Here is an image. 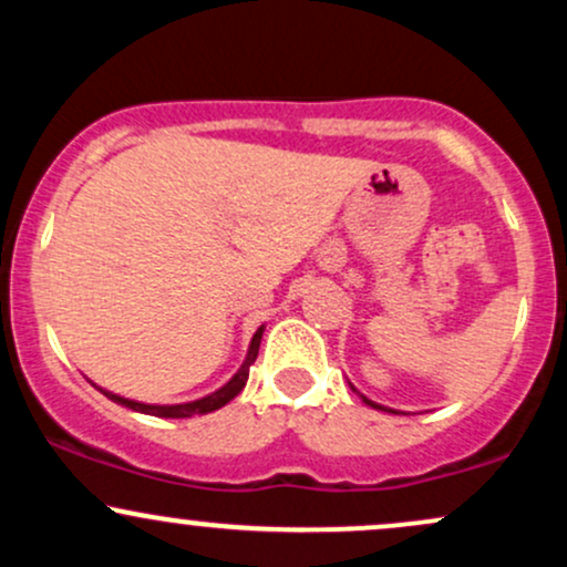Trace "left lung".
<instances>
[{"label":"left lung","mask_w":567,"mask_h":567,"mask_svg":"<svg viewBox=\"0 0 567 567\" xmlns=\"http://www.w3.org/2000/svg\"><path fill=\"white\" fill-rule=\"evenodd\" d=\"M351 389H354V386H351ZM354 392H357V389H354ZM362 402H365V405H370V408H375V410H389V408H383V405H375V402L368 400V396H362ZM389 413H396V410H389Z\"/></svg>","instance_id":"obj_1"}]
</instances>
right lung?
<instances>
[{
	"label": "right lung",
	"instance_id": "add662e5",
	"mask_svg": "<svg viewBox=\"0 0 567 567\" xmlns=\"http://www.w3.org/2000/svg\"><path fill=\"white\" fill-rule=\"evenodd\" d=\"M261 336H264V324L256 330V336H252L250 341V349H247V357L243 362V368L237 370V373L231 375L229 383H224V386L218 389V392L202 396V400H194V402H181V405H146V402H135V400H127V396H120V394H112L106 392V389H101L103 394L109 396V400H114L116 405H125L130 410H135V413H146V415H159V419H192V415H205V413H213V410L224 408L226 402H231L234 396L245 389L247 383V375H250V365L256 362L258 357V347H261Z\"/></svg>",
	"mask_w": 567,
	"mask_h": 567
}]
</instances>
